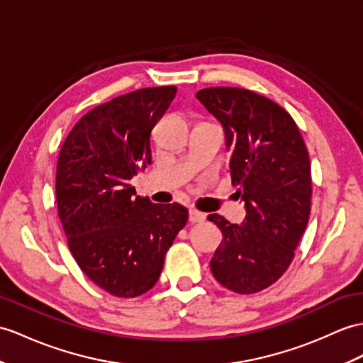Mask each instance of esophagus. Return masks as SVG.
Masks as SVG:
<instances>
[{"label": "esophagus", "instance_id": "obj_1", "mask_svg": "<svg viewBox=\"0 0 363 363\" xmlns=\"http://www.w3.org/2000/svg\"><path fill=\"white\" fill-rule=\"evenodd\" d=\"M189 220H190V223H193V224H195V223H202V221L206 220V215L198 212V210H190Z\"/></svg>", "mask_w": 363, "mask_h": 363}]
</instances>
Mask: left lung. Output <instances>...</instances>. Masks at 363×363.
<instances>
[{"instance_id":"8db88e82","label":"left lung","mask_w":363,"mask_h":363,"mask_svg":"<svg viewBox=\"0 0 363 363\" xmlns=\"http://www.w3.org/2000/svg\"><path fill=\"white\" fill-rule=\"evenodd\" d=\"M196 97L223 125L232 184L246 207L242 224L208 215L223 232L210 269L224 288L255 294L286 272L308 225V150L291 114L271 99L230 86L201 89Z\"/></svg>"}]
</instances>
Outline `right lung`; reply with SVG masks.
Instances as JSON below:
<instances>
[{"instance_id": "1", "label": "right lung", "mask_w": 363, "mask_h": 363, "mask_svg": "<svg viewBox=\"0 0 363 363\" xmlns=\"http://www.w3.org/2000/svg\"><path fill=\"white\" fill-rule=\"evenodd\" d=\"M176 86L143 88L91 109L58 155L55 195L71 254L91 281L121 298L145 294L187 224L181 204L136 195L133 176L151 164V130Z\"/></svg>"}]
</instances>
